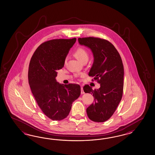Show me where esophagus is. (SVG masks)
Returning a JSON list of instances; mask_svg holds the SVG:
<instances>
[{
	"instance_id": "34e87169",
	"label": "esophagus",
	"mask_w": 155,
	"mask_h": 155,
	"mask_svg": "<svg viewBox=\"0 0 155 155\" xmlns=\"http://www.w3.org/2000/svg\"><path fill=\"white\" fill-rule=\"evenodd\" d=\"M81 94H84V90H83V87H81Z\"/></svg>"
}]
</instances>
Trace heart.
<instances>
[{"mask_svg":"<svg viewBox=\"0 0 155 155\" xmlns=\"http://www.w3.org/2000/svg\"><path fill=\"white\" fill-rule=\"evenodd\" d=\"M74 55L81 62H83L84 61L86 60H88L89 58L88 52L83 47L77 48L74 51Z\"/></svg>","mask_w":155,"mask_h":155,"instance_id":"heart-1","label":"heart"}]
</instances>
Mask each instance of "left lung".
<instances>
[{"label":"left lung","mask_w":155,"mask_h":155,"mask_svg":"<svg viewBox=\"0 0 155 155\" xmlns=\"http://www.w3.org/2000/svg\"><path fill=\"white\" fill-rule=\"evenodd\" d=\"M78 42L92 51L94 61L88 75L101 84V87L95 90L88 84L84 86V92L91 93L94 97V102L86 109L87 116L92 121H106L114 113L122 97L124 70L121 58L107 40L90 37L79 38Z\"/></svg>","instance_id":"obj_1"}]
</instances>
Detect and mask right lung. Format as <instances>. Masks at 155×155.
<instances>
[{
    "mask_svg": "<svg viewBox=\"0 0 155 155\" xmlns=\"http://www.w3.org/2000/svg\"><path fill=\"white\" fill-rule=\"evenodd\" d=\"M76 38L56 39L44 42L35 51L29 63L28 81L31 92L43 113L54 121L68 116L72 103L81 94L78 84L56 82L57 71L63 68L69 51Z\"/></svg>",
    "mask_w": 155,
    "mask_h": 155,
    "instance_id": "add662e5",
    "label": "right lung"
}]
</instances>
